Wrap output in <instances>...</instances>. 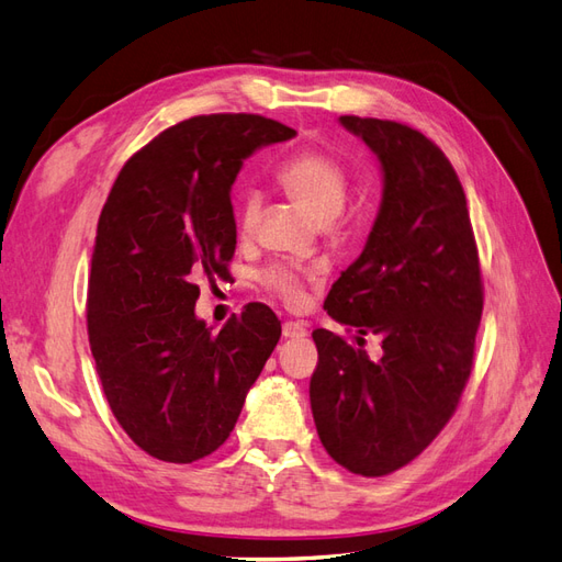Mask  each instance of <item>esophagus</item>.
Segmentation results:
<instances>
[{
    "mask_svg": "<svg viewBox=\"0 0 562 562\" xmlns=\"http://www.w3.org/2000/svg\"><path fill=\"white\" fill-rule=\"evenodd\" d=\"M306 325L299 323V321H284L282 323V335L286 337V340H302V337H306Z\"/></svg>",
    "mask_w": 562,
    "mask_h": 562,
    "instance_id": "obj_1",
    "label": "esophagus"
}]
</instances>
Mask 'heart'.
<instances>
[{
	"label": "heart",
	"mask_w": 562,
	"mask_h": 562,
	"mask_svg": "<svg viewBox=\"0 0 562 562\" xmlns=\"http://www.w3.org/2000/svg\"><path fill=\"white\" fill-rule=\"evenodd\" d=\"M278 181L313 220L321 222V225H328V222L340 217V213L345 211L349 195V172L345 162L337 160L330 153L318 148H302L292 153L290 158L282 160V165L278 167ZM258 220L260 195L256 191H249L244 195L239 211L241 232H254ZM258 280L270 294L282 299L284 304L302 302L304 276L292 266H270L260 272Z\"/></svg>",
	"instance_id": "1"
}]
</instances>
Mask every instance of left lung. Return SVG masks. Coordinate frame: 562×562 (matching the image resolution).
I'll use <instances>...</instances> for the list:
<instances>
[{
  "mask_svg": "<svg viewBox=\"0 0 562 562\" xmlns=\"http://www.w3.org/2000/svg\"><path fill=\"white\" fill-rule=\"evenodd\" d=\"M383 167V201L369 241L325 299L328 316L357 328L356 345L313 330L318 367L308 395L330 458L361 476H385L434 442L474 367L484 282L467 195L450 160L416 128L340 116ZM381 334L371 362L362 335Z\"/></svg>",
  "mask_w": 562,
  "mask_h": 562,
  "instance_id": "left-lung-1",
  "label": "left lung"
}]
</instances>
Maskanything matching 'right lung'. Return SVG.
Wrapping results in <instances>:
<instances>
[{"mask_svg":"<svg viewBox=\"0 0 562 562\" xmlns=\"http://www.w3.org/2000/svg\"><path fill=\"white\" fill-rule=\"evenodd\" d=\"M296 132L260 114H201L126 160L108 195L88 280V337L114 419L140 450L189 464L215 452L282 328L249 304L213 333L199 280L229 276V189L241 162Z\"/></svg>","mask_w":562,"mask_h":562,"instance_id":"add662e5","label":"right lung"}]
</instances>
